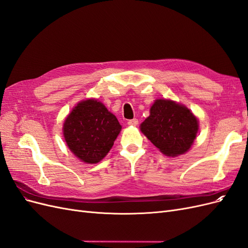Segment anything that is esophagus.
<instances>
[{
	"label": "esophagus",
	"instance_id": "obj_1",
	"mask_svg": "<svg viewBox=\"0 0 248 248\" xmlns=\"http://www.w3.org/2000/svg\"><path fill=\"white\" fill-rule=\"evenodd\" d=\"M127 124H128L129 126H138L139 121H138V119H132V120H129V121L127 122Z\"/></svg>",
	"mask_w": 248,
	"mask_h": 248
}]
</instances>
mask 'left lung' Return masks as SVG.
I'll return each instance as SVG.
<instances>
[{
	"label": "left lung",
	"mask_w": 248,
	"mask_h": 248,
	"mask_svg": "<svg viewBox=\"0 0 248 248\" xmlns=\"http://www.w3.org/2000/svg\"><path fill=\"white\" fill-rule=\"evenodd\" d=\"M140 128L162 154L175 157L191 148L199 131V119L184 104L156 99Z\"/></svg>",
	"instance_id": "left-lung-1"
}]
</instances>
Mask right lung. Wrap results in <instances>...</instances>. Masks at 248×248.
I'll list each match as a JSON object with an SVG mask.
<instances>
[{"instance_id":"add662e5","label":"right lung","mask_w":248,"mask_h":248,"mask_svg":"<svg viewBox=\"0 0 248 248\" xmlns=\"http://www.w3.org/2000/svg\"><path fill=\"white\" fill-rule=\"evenodd\" d=\"M121 129L116 116L91 98L79 101L66 117L63 136L74 156L93 164L108 155Z\"/></svg>"}]
</instances>
